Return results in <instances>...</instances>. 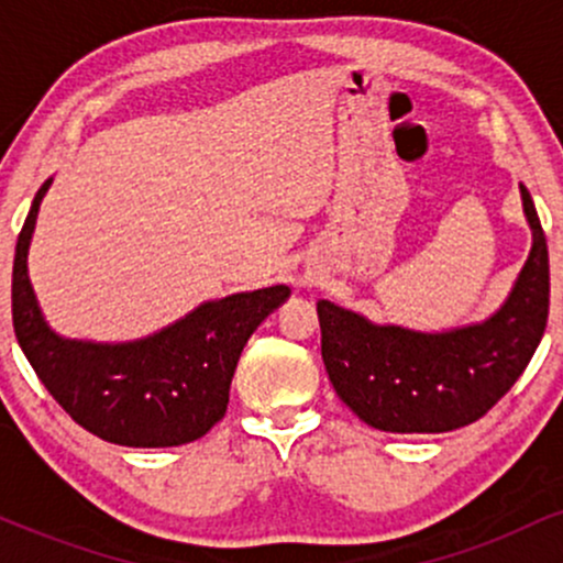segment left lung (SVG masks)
Instances as JSON below:
<instances>
[{
  "label": "left lung",
  "instance_id": "1",
  "mask_svg": "<svg viewBox=\"0 0 563 563\" xmlns=\"http://www.w3.org/2000/svg\"><path fill=\"white\" fill-rule=\"evenodd\" d=\"M521 200L532 251L508 301L479 325L416 333L318 303L322 363L360 421L391 434H444L487 416L532 360L548 322L551 267L532 196Z\"/></svg>",
  "mask_w": 563,
  "mask_h": 563
}]
</instances>
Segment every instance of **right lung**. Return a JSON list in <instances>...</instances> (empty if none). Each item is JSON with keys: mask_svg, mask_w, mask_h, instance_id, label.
Segmentation results:
<instances>
[{"mask_svg": "<svg viewBox=\"0 0 563 563\" xmlns=\"http://www.w3.org/2000/svg\"><path fill=\"white\" fill-rule=\"evenodd\" d=\"M49 179L25 217L12 264V325L44 389L89 434L124 448H177L222 421L245 341L288 299V286L200 303L132 344L60 339L44 322L25 256Z\"/></svg>", "mask_w": 563, "mask_h": 563, "instance_id": "1", "label": "right lung"}]
</instances>
